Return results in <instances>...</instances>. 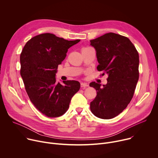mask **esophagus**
Listing matches in <instances>:
<instances>
[{"label":"esophagus","instance_id":"obj_1","mask_svg":"<svg viewBox=\"0 0 158 158\" xmlns=\"http://www.w3.org/2000/svg\"><path fill=\"white\" fill-rule=\"evenodd\" d=\"M89 85L87 84V83H81V87H88Z\"/></svg>","mask_w":158,"mask_h":158}]
</instances>
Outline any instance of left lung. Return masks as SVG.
<instances>
[{
	"label": "left lung",
	"instance_id": "8db88e82",
	"mask_svg": "<svg viewBox=\"0 0 158 158\" xmlns=\"http://www.w3.org/2000/svg\"><path fill=\"white\" fill-rule=\"evenodd\" d=\"M90 42L96 51L98 71L108 74L107 83L102 87L96 82L90 83L97 91L90 109L98 118L112 119L121 113L133 97L139 79V54L127 37L115 33Z\"/></svg>",
	"mask_w": 158,
	"mask_h": 158
}]
</instances>
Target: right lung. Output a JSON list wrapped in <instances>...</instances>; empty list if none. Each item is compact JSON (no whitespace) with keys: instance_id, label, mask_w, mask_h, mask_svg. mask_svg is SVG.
Masks as SVG:
<instances>
[{"instance_id":"obj_1","label":"right lung","mask_w":158,"mask_h":158,"mask_svg":"<svg viewBox=\"0 0 158 158\" xmlns=\"http://www.w3.org/2000/svg\"><path fill=\"white\" fill-rule=\"evenodd\" d=\"M80 41L67 40L50 33L27 42L20 56V76L27 95L37 110L49 118L63 115L81 85L76 81L56 82L58 65L71 46Z\"/></svg>"}]
</instances>
